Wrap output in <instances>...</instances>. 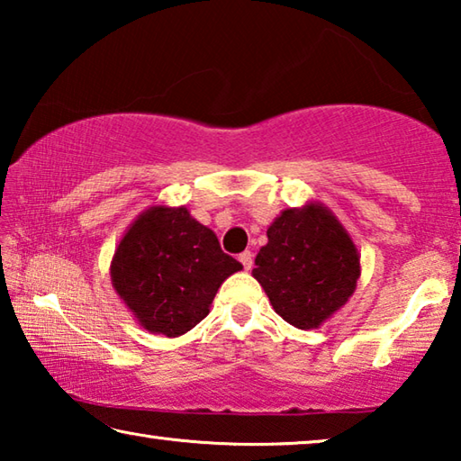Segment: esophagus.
I'll return each instance as SVG.
<instances>
[{"instance_id": "1", "label": "esophagus", "mask_w": 461, "mask_h": 461, "mask_svg": "<svg viewBox=\"0 0 461 461\" xmlns=\"http://www.w3.org/2000/svg\"><path fill=\"white\" fill-rule=\"evenodd\" d=\"M238 260L241 262V267H244V270H252V264H254V254L252 252H241L240 256H238Z\"/></svg>"}]
</instances>
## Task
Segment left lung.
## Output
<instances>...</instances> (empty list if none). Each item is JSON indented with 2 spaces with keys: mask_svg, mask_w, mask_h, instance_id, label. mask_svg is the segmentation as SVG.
I'll return each mask as SVG.
<instances>
[{
  "mask_svg": "<svg viewBox=\"0 0 461 461\" xmlns=\"http://www.w3.org/2000/svg\"><path fill=\"white\" fill-rule=\"evenodd\" d=\"M267 236L252 275L286 323L313 330L346 305L360 278V254L330 209H285Z\"/></svg>",
  "mask_w": 461,
  "mask_h": 461,
  "instance_id": "8db88e82",
  "label": "left lung"
}]
</instances>
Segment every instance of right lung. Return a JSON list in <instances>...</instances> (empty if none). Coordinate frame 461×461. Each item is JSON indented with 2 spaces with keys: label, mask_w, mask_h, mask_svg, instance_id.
Returning a JSON list of instances; mask_svg holds the SVG:
<instances>
[{
  "label": "right lung",
  "mask_w": 461,
  "mask_h": 461,
  "mask_svg": "<svg viewBox=\"0 0 461 461\" xmlns=\"http://www.w3.org/2000/svg\"><path fill=\"white\" fill-rule=\"evenodd\" d=\"M238 270L189 209L154 205L122 238L112 283L144 330L178 338L207 317L217 288Z\"/></svg>",
  "instance_id": "right-lung-1"
}]
</instances>
